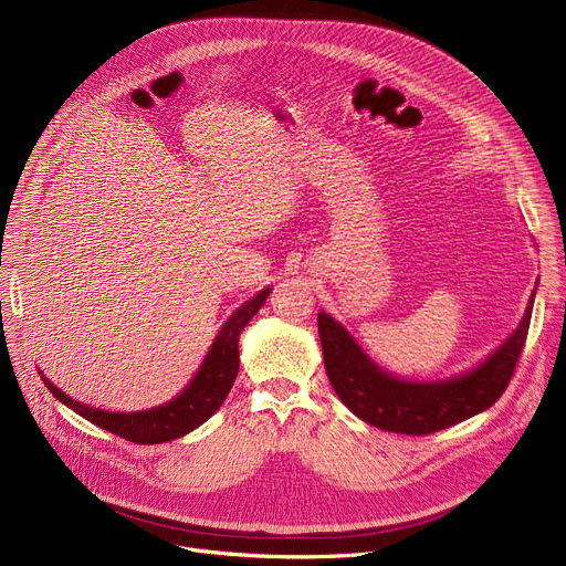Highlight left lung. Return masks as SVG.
Here are the masks:
<instances>
[{
  "label": "left lung",
  "mask_w": 566,
  "mask_h": 566,
  "mask_svg": "<svg viewBox=\"0 0 566 566\" xmlns=\"http://www.w3.org/2000/svg\"><path fill=\"white\" fill-rule=\"evenodd\" d=\"M532 305L534 293L518 328L482 365L433 382L401 380L382 371L342 323L321 312L318 337L325 371L342 403L360 420L382 431L429 436L491 408L507 390L527 339Z\"/></svg>",
  "instance_id": "left-lung-1"
}]
</instances>
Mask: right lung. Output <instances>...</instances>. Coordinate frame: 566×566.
<instances>
[{"label":"right lung","instance_id":"right-lung-1","mask_svg":"<svg viewBox=\"0 0 566 566\" xmlns=\"http://www.w3.org/2000/svg\"><path fill=\"white\" fill-rule=\"evenodd\" d=\"M268 293H271V289L259 291L252 301H248L243 307H238L227 318L211 350H208L206 360L201 363L197 376L188 382V388L176 399L158 408L137 410V412L101 410V408L71 399L43 374L41 378L45 380L48 390L59 401L69 406L71 410H75L77 415H82L84 420L94 422L96 427L109 433H116L137 444H158V442L181 438L192 429H197L199 424H203L227 399L231 385L238 376V363H241V358H238V337H241L250 318L261 310Z\"/></svg>","mask_w":566,"mask_h":566}]
</instances>
